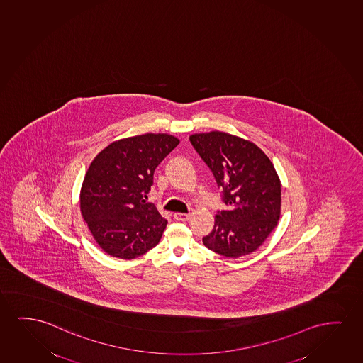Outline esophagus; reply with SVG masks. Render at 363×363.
I'll return each instance as SVG.
<instances>
[{
  "label": "esophagus",
  "instance_id": "34e87169",
  "mask_svg": "<svg viewBox=\"0 0 363 363\" xmlns=\"http://www.w3.org/2000/svg\"><path fill=\"white\" fill-rule=\"evenodd\" d=\"M189 214L187 213H174V218L176 219V220H179V222H186V220H189Z\"/></svg>",
  "mask_w": 363,
  "mask_h": 363
}]
</instances>
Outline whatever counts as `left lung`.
Masks as SVG:
<instances>
[{"mask_svg": "<svg viewBox=\"0 0 363 363\" xmlns=\"http://www.w3.org/2000/svg\"><path fill=\"white\" fill-rule=\"evenodd\" d=\"M189 141L223 189L227 206L216 214L204 245L227 258L253 253L280 218L281 184L272 161L257 145L222 131L191 135Z\"/></svg>", "mask_w": 363, "mask_h": 363, "instance_id": "8db88e82", "label": "left lung"}]
</instances>
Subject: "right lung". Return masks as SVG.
I'll use <instances>...</instances> for the list:
<instances>
[{"instance_id": "add662e5", "label": "right lung", "mask_w": 363, "mask_h": 363, "mask_svg": "<svg viewBox=\"0 0 363 363\" xmlns=\"http://www.w3.org/2000/svg\"><path fill=\"white\" fill-rule=\"evenodd\" d=\"M179 144L172 135H139L115 141L93 160L80 191V211L105 253L129 260L159 244L167 220L145 199L155 169Z\"/></svg>"}]
</instances>
